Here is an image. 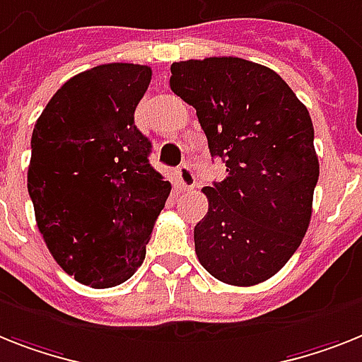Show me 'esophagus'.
<instances>
[{"label": "esophagus", "instance_id": "obj_1", "mask_svg": "<svg viewBox=\"0 0 362 362\" xmlns=\"http://www.w3.org/2000/svg\"><path fill=\"white\" fill-rule=\"evenodd\" d=\"M175 177H177V187L183 188V190H192L196 187V175H194L192 168L188 164L179 166L177 172H175Z\"/></svg>", "mask_w": 362, "mask_h": 362}]
</instances>
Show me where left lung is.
<instances>
[{"label":"left lung","mask_w":362,"mask_h":362,"mask_svg":"<svg viewBox=\"0 0 362 362\" xmlns=\"http://www.w3.org/2000/svg\"><path fill=\"white\" fill-rule=\"evenodd\" d=\"M170 70V88L196 109L228 174L203 188L196 255L228 285L267 281L300 247L313 214L320 164L309 110L276 71L246 59H190Z\"/></svg>","instance_id":"1"}]
</instances>
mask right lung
Masks as SVG:
<instances>
[{"label":"right lung","instance_id":"right-lung-1","mask_svg":"<svg viewBox=\"0 0 362 362\" xmlns=\"http://www.w3.org/2000/svg\"><path fill=\"white\" fill-rule=\"evenodd\" d=\"M149 81L151 68L129 62L81 71L33 129L27 190L38 231L59 267L92 288L136 272L172 190L134 125Z\"/></svg>","mask_w":362,"mask_h":362}]
</instances>
